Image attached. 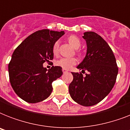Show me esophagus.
<instances>
[{"mask_svg": "<svg viewBox=\"0 0 130 130\" xmlns=\"http://www.w3.org/2000/svg\"><path fill=\"white\" fill-rule=\"evenodd\" d=\"M67 69H63V73H67Z\"/></svg>", "mask_w": 130, "mask_h": 130, "instance_id": "34e87169", "label": "esophagus"}]
</instances>
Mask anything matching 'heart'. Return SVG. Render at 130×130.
Listing matches in <instances>:
<instances>
[{
	"mask_svg": "<svg viewBox=\"0 0 130 130\" xmlns=\"http://www.w3.org/2000/svg\"><path fill=\"white\" fill-rule=\"evenodd\" d=\"M68 42L72 46H73L76 49L79 48L82 44L79 38L75 35L70 36L68 38ZM59 41L55 42L53 45V48H52L53 55L55 56H57L59 54ZM77 55H79V56L82 55L81 51H78V50H77ZM77 61V59L74 57H72V58H61L55 62V65L57 66H59V67H62L63 69H71L73 65H76Z\"/></svg>",
	"mask_w": 130,
	"mask_h": 130,
	"instance_id": "1",
	"label": "heart"
}]
</instances>
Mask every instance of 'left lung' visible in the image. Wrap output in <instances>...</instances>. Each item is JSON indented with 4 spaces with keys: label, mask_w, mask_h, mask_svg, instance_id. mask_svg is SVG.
<instances>
[{
    "label": "left lung",
    "mask_w": 130,
    "mask_h": 130,
    "mask_svg": "<svg viewBox=\"0 0 130 130\" xmlns=\"http://www.w3.org/2000/svg\"><path fill=\"white\" fill-rule=\"evenodd\" d=\"M87 53L77 66L83 73L71 72L73 81L69 92L73 101L85 107L100 103L109 94L115 85L118 73L116 59L107 42L94 31L84 33Z\"/></svg>",
    "instance_id": "left-lung-1"
}]
</instances>
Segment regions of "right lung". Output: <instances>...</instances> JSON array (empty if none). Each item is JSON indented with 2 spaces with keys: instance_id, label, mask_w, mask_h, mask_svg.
I'll list each match as a JSON object with an SVG mask.
<instances>
[{
  "instance_id": "1",
  "label": "right lung",
  "mask_w": 130,
  "mask_h": 130,
  "mask_svg": "<svg viewBox=\"0 0 130 130\" xmlns=\"http://www.w3.org/2000/svg\"><path fill=\"white\" fill-rule=\"evenodd\" d=\"M64 31L39 30L25 38L13 52L9 63L11 85L21 99L29 103L41 102L51 95L52 83L63 74L62 67L49 70L43 63L53 59V45Z\"/></svg>"
}]
</instances>
